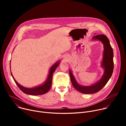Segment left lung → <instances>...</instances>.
Instances as JSON below:
<instances>
[{
	"instance_id": "1",
	"label": "left lung",
	"mask_w": 126,
	"mask_h": 126,
	"mask_svg": "<svg viewBox=\"0 0 126 126\" xmlns=\"http://www.w3.org/2000/svg\"><path fill=\"white\" fill-rule=\"evenodd\" d=\"M92 39L100 40L104 45L102 67L104 69V73L100 81L89 86L80 85L76 81L71 70H69L71 81L73 86L78 91L85 94H94L101 90L109 80L113 73L114 68L113 51L108 38L105 35H98L94 36Z\"/></svg>"
}]
</instances>
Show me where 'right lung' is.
I'll use <instances>...</instances> for the list:
<instances>
[{"label":"right lung","mask_w":126,"mask_h":126,"mask_svg":"<svg viewBox=\"0 0 126 126\" xmlns=\"http://www.w3.org/2000/svg\"><path fill=\"white\" fill-rule=\"evenodd\" d=\"M59 64H60V62L58 61L51 67L49 70V72L48 77L44 84L34 88H26V87H23L22 86L18 84L17 82V81L15 80L14 78L13 77L12 75V72H11V75L13 79H14L15 82L16 83V84L19 88V89H20L23 92H24V94H28L29 95H38L44 94L46 93H47V92L49 90L51 87L53 74H54V72L56 70L57 67L59 66ZM10 68H11V66H10ZM10 70H11V68H10Z\"/></svg>","instance_id":"add662e5"}]
</instances>
